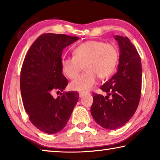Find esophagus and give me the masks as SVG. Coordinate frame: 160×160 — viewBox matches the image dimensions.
Masks as SVG:
<instances>
[{
	"instance_id": "obj_1",
	"label": "esophagus",
	"mask_w": 160,
	"mask_h": 160,
	"mask_svg": "<svg viewBox=\"0 0 160 160\" xmlns=\"http://www.w3.org/2000/svg\"><path fill=\"white\" fill-rule=\"evenodd\" d=\"M85 95H87V93H85V92H80L79 93V97H80V98H82V97H85Z\"/></svg>"
}]
</instances>
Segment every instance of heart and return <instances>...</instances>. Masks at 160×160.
Masks as SVG:
<instances>
[{
  "label": "heart",
  "instance_id": "obj_1",
  "mask_svg": "<svg viewBox=\"0 0 160 160\" xmlns=\"http://www.w3.org/2000/svg\"><path fill=\"white\" fill-rule=\"evenodd\" d=\"M118 61V51L114 44L90 40L80 44L73 51V57L62 59L61 67L64 74L74 79L80 74L84 66L86 72L70 83L72 90L88 92L97 82L113 74Z\"/></svg>",
  "mask_w": 160,
  "mask_h": 160
}]
</instances>
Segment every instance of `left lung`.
Here are the masks:
<instances>
[{"mask_svg": "<svg viewBox=\"0 0 160 160\" xmlns=\"http://www.w3.org/2000/svg\"><path fill=\"white\" fill-rule=\"evenodd\" d=\"M118 43L117 72L100 87L107 93L93 94L91 114L102 128L116 130L128 122L138 106L142 85V65L138 51L127 37L114 36Z\"/></svg>", "mask_w": 160, "mask_h": 160, "instance_id": "8db88e82", "label": "left lung"}]
</instances>
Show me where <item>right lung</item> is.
Returning <instances> with one entry per match:
<instances>
[{
  "label": "right lung",
  "instance_id": "obj_1",
  "mask_svg": "<svg viewBox=\"0 0 160 160\" xmlns=\"http://www.w3.org/2000/svg\"><path fill=\"white\" fill-rule=\"evenodd\" d=\"M78 39L66 34H42L29 48L23 62L20 90L24 107L32 123L48 134L66 126L79 99L77 92L61 93L57 98L52 95L55 90L63 92L68 85L62 73V51Z\"/></svg>",
  "mask_w": 160,
  "mask_h": 160
}]
</instances>
